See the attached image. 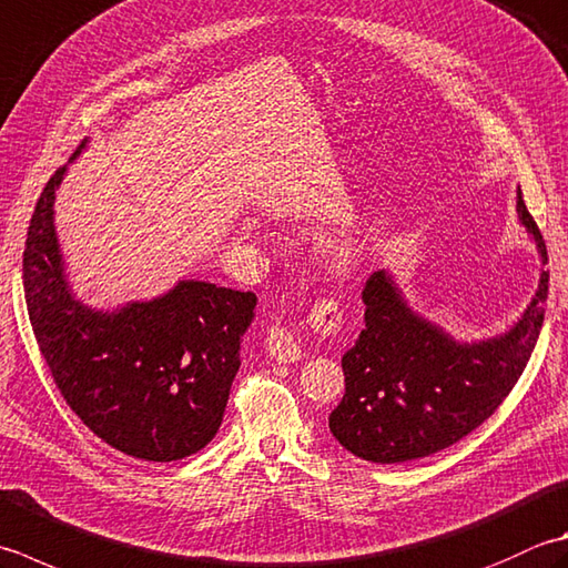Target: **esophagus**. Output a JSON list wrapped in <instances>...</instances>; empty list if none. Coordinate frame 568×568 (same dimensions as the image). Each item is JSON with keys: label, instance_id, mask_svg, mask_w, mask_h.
Wrapping results in <instances>:
<instances>
[{"label": "esophagus", "instance_id": "34e87169", "mask_svg": "<svg viewBox=\"0 0 568 568\" xmlns=\"http://www.w3.org/2000/svg\"><path fill=\"white\" fill-rule=\"evenodd\" d=\"M310 322L320 329V332H335L342 327V315L337 310L335 300H320L315 303L313 313H310ZM265 349L271 352V357L275 362H297L303 357V344H300V327L287 325V322H277L268 329V337H265Z\"/></svg>", "mask_w": 568, "mask_h": 568}]
</instances>
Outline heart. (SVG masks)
<instances>
[{"label": "heart", "instance_id": "b5f03b06", "mask_svg": "<svg viewBox=\"0 0 568 568\" xmlns=\"http://www.w3.org/2000/svg\"><path fill=\"white\" fill-rule=\"evenodd\" d=\"M349 246H347V243H337V246H335V258H339V261H347L349 258Z\"/></svg>", "mask_w": 568, "mask_h": 568}]
</instances>
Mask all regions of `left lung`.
I'll use <instances>...</instances> for the list:
<instances>
[{
  "mask_svg": "<svg viewBox=\"0 0 568 568\" xmlns=\"http://www.w3.org/2000/svg\"><path fill=\"white\" fill-rule=\"evenodd\" d=\"M517 211L547 265V243L517 192ZM549 293L541 271L537 295L503 337L455 342L406 305L392 277L366 281V327L344 352V392L329 430L362 460L406 463L463 440L513 392L535 352Z\"/></svg>",
  "mask_w": 568,
  "mask_h": 568,
  "instance_id": "left-lung-1",
  "label": "left lung"
}]
</instances>
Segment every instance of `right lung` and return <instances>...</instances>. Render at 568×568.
Returning a JSON list of instances; mask_svg holds the SVG:
<instances>
[{"label": "right lung", "mask_w": 568, "mask_h": 568, "mask_svg": "<svg viewBox=\"0 0 568 568\" xmlns=\"http://www.w3.org/2000/svg\"><path fill=\"white\" fill-rule=\"evenodd\" d=\"M63 172L59 166L43 186L27 231L33 337L65 404L100 440L140 460H182L211 443L224 420L255 295L182 281L115 313L78 303L53 231Z\"/></svg>", "instance_id": "obj_1"}]
</instances>
